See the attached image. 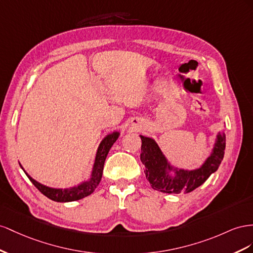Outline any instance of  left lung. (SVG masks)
<instances>
[{
  "mask_svg": "<svg viewBox=\"0 0 253 253\" xmlns=\"http://www.w3.org/2000/svg\"><path fill=\"white\" fill-rule=\"evenodd\" d=\"M142 141L141 162L154 190L162 193H190L197 189L218 169L225 155L226 134L223 129L216 134L211 154L198 169H187L172 165L155 139L140 134Z\"/></svg>",
  "mask_w": 253,
  "mask_h": 253,
  "instance_id": "obj_1",
  "label": "left lung"
}]
</instances>
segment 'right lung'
Segmentation results:
<instances>
[{
    "label": "right lung",
    "instance_id": "add662e5",
    "mask_svg": "<svg viewBox=\"0 0 253 253\" xmlns=\"http://www.w3.org/2000/svg\"><path fill=\"white\" fill-rule=\"evenodd\" d=\"M120 134H121L120 131L115 130L111 133H108L105 136V138L102 140V142L99 143V145L97 147L94 163H93V168H92L89 179L84 180V181H82L81 183H78L77 185H74V186L64 187V189H57V187L46 186L44 184L38 182L37 180H35L34 178H32L25 171V169L22 167V164H21L20 162H19V164H20L21 169H23V171L28 177V179L31 180L32 183L47 198L52 199L54 201H57V203H70V201L83 199L86 196H89V195H91L93 192H94V190L99 184L100 180H102L104 164H105L107 155H108V153H109V150L112 147L113 144L115 143V141L119 139Z\"/></svg>",
    "mask_w": 253,
    "mask_h": 253
}]
</instances>
